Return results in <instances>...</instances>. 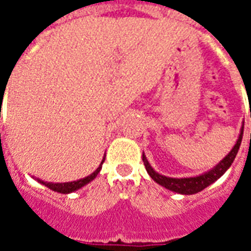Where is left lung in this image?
I'll use <instances>...</instances> for the list:
<instances>
[{
	"instance_id": "left-lung-1",
	"label": "left lung",
	"mask_w": 251,
	"mask_h": 251,
	"mask_svg": "<svg viewBox=\"0 0 251 251\" xmlns=\"http://www.w3.org/2000/svg\"><path fill=\"white\" fill-rule=\"evenodd\" d=\"M250 118H251V110H250ZM243 125L241 127V133H239V137H238L237 144L234 145L230 153L227 154L226 157L219 161V164H216L215 167L212 169H210L208 172L200 175V176H196V177H183V179H175V177H167V176H163V175L157 174L154 169L151 167V164L148 163L147 156L142 153V161H144V165L147 168V172L149 174V176L152 177L157 184L163 185L169 191L172 192H176V194L181 195H192L198 194L200 191H203L204 188H207L208 185H211L212 183H215L216 180L219 179L221 176L225 175L227 169L231 167V164L234 163V158L237 156L238 151H239V147H241V142H242V136H243ZM251 137V134H250Z\"/></svg>"
}]
</instances>
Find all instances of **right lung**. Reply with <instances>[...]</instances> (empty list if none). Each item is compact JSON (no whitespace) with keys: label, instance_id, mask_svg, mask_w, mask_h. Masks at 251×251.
<instances>
[{"label":"right lung","instance_id":"1","mask_svg":"<svg viewBox=\"0 0 251 251\" xmlns=\"http://www.w3.org/2000/svg\"><path fill=\"white\" fill-rule=\"evenodd\" d=\"M104 158H106V154H104V157L103 160H102L100 165L97 168V171H95L94 174H91L90 176H87V177H84V179L77 180V181H71V183H47V181H44V180H40V179H36V180H37L40 184L46 185V187H48V188L52 189V191H55V192H60V194H71V192H74V191H76V189L82 188V187H84L86 184H88L90 181H93V180L98 176V174L100 172V168H102V164L104 163Z\"/></svg>","mask_w":251,"mask_h":251}]
</instances>
